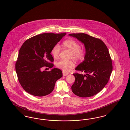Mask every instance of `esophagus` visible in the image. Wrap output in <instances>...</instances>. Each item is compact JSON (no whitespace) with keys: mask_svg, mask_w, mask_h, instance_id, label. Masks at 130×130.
I'll return each instance as SVG.
<instances>
[{"mask_svg":"<svg viewBox=\"0 0 130 130\" xmlns=\"http://www.w3.org/2000/svg\"><path fill=\"white\" fill-rule=\"evenodd\" d=\"M62 73H63V75L64 76H67V75L68 74V73L65 72H64V71H63V72H62Z\"/></svg>","mask_w":130,"mask_h":130,"instance_id":"esophagus-1","label":"esophagus"}]
</instances>
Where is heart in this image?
<instances>
[{
  "label": "heart",
  "mask_w": 130,
  "mask_h": 130,
  "mask_svg": "<svg viewBox=\"0 0 130 130\" xmlns=\"http://www.w3.org/2000/svg\"><path fill=\"white\" fill-rule=\"evenodd\" d=\"M63 46L72 52L71 57L77 61H82L85 58L86 50L83 47H80L79 43L74 40H65L63 43ZM61 50L60 45L57 43L55 44L51 50L53 57L56 59L58 57ZM56 66L64 71H69L75 66V63L72 61L60 60L56 63Z\"/></svg>",
  "instance_id": "heart-1"
}]
</instances>
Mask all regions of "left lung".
<instances>
[{
	"mask_svg": "<svg viewBox=\"0 0 130 130\" xmlns=\"http://www.w3.org/2000/svg\"><path fill=\"white\" fill-rule=\"evenodd\" d=\"M85 46L86 55L85 60L75 70L83 72L73 74L75 81L72 90L81 98L93 96L102 90L107 84L112 71V62L108 50L102 40L84 33L70 34Z\"/></svg>",
	"mask_w": 130,
	"mask_h": 130,
	"instance_id": "obj_1",
	"label": "left lung"
}]
</instances>
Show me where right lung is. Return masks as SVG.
<instances>
[{
  "instance_id": "right-lung-1",
  "label": "right lung",
  "mask_w": 130,
  "mask_h": 130,
  "mask_svg": "<svg viewBox=\"0 0 130 130\" xmlns=\"http://www.w3.org/2000/svg\"><path fill=\"white\" fill-rule=\"evenodd\" d=\"M66 34L43 33L30 38L22 44L15 69L21 86L29 93L38 96L48 95L53 91L56 80L62 77L59 69H42L53 66L51 50Z\"/></svg>"
}]
</instances>
